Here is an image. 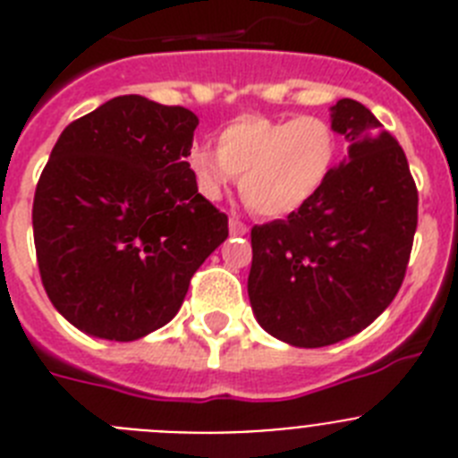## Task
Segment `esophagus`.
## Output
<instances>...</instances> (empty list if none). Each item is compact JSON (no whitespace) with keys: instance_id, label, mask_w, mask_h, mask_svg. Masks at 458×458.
Returning a JSON list of instances; mask_svg holds the SVG:
<instances>
[{"instance_id":"1","label":"esophagus","mask_w":458,"mask_h":458,"mask_svg":"<svg viewBox=\"0 0 458 458\" xmlns=\"http://www.w3.org/2000/svg\"><path fill=\"white\" fill-rule=\"evenodd\" d=\"M245 232H248V226L242 225L238 217H232V220H229V233H232V236H242Z\"/></svg>"}]
</instances>
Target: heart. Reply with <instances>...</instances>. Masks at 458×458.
Here are the masks:
<instances>
[{
	"label": "heart",
	"mask_w": 458,
	"mask_h": 458,
	"mask_svg": "<svg viewBox=\"0 0 458 458\" xmlns=\"http://www.w3.org/2000/svg\"><path fill=\"white\" fill-rule=\"evenodd\" d=\"M337 153V132L323 116L242 114L217 135V148H192L188 167L208 201L241 176L242 201L275 220L301 210L323 188Z\"/></svg>",
	"instance_id": "1"
}]
</instances>
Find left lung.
I'll return each mask as SVG.
<instances>
[{
  "label": "left lung",
  "instance_id": "obj_1",
  "mask_svg": "<svg viewBox=\"0 0 458 458\" xmlns=\"http://www.w3.org/2000/svg\"><path fill=\"white\" fill-rule=\"evenodd\" d=\"M349 156L286 220L252 229L250 305L266 333L321 349L394 301L418 229V188L399 141L358 100L330 107Z\"/></svg>",
  "mask_w": 458,
  "mask_h": 458
}]
</instances>
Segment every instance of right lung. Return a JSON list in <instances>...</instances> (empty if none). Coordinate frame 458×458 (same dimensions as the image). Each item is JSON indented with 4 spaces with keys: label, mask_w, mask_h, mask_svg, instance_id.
Segmentation results:
<instances>
[{
    "label": "right lung",
    "mask_w": 458,
    "mask_h": 458,
    "mask_svg": "<svg viewBox=\"0 0 458 458\" xmlns=\"http://www.w3.org/2000/svg\"><path fill=\"white\" fill-rule=\"evenodd\" d=\"M197 123L185 107L119 96L56 140L34 194L36 259L52 305L82 333L135 342L163 327L229 236L190 174Z\"/></svg>",
    "instance_id": "add662e5"
}]
</instances>
